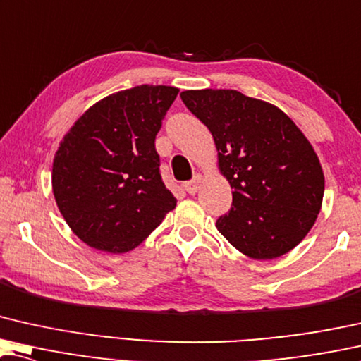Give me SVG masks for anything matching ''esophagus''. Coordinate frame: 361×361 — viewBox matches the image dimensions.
Returning <instances> with one entry per match:
<instances>
[{"label":"esophagus","instance_id":"obj_1","mask_svg":"<svg viewBox=\"0 0 361 361\" xmlns=\"http://www.w3.org/2000/svg\"><path fill=\"white\" fill-rule=\"evenodd\" d=\"M200 182H202V177L200 176H195L192 180L184 182V190L187 193H190V195H193V193H197L198 187H200Z\"/></svg>","mask_w":361,"mask_h":361}]
</instances>
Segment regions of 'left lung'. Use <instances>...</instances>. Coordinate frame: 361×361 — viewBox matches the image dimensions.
<instances>
[{
    "instance_id": "1",
    "label": "left lung",
    "mask_w": 361,
    "mask_h": 361,
    "mask_svg": "<svg viewBox=\"0 0 361 361\" xmlns=\"http://www.w3.org/2000/svg\"><path fill=\"white\" fill-rule=\"evenodd\" d=\"M180 99L212 132L233 189L218 231L252 259L290 252L312 228L324 197L311 143L279 107L234 90L184 91Z\"/></svg>"
}]
</instances>
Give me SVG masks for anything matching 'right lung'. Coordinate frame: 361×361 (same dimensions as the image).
Here are the masks:
<instances>
[{"label":"right lung","mask_w":361,"mask_h":361,"mask_svg":"<svg viewBox=\"0 0 361 361\" xmlns=\"http://www.w3.org/2000/svg\"><path fill=\"white\" fill-rule=\"evenodd\" d=\"M177 92L143 85L112 94L65 135L51 185L61 215L82 243L104 252H128L176 208V197L161 179L154 140Z\"/></svg>","instance_id":"1"}]
</instances>
